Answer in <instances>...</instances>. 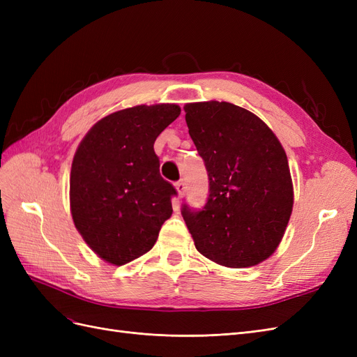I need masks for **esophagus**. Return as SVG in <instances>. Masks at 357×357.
I'll return each mask as SVG.
<instances>
[{
    "instance_id": "1",
    "label": "esophagus",
    "mask_w": 357,
    "mask_h": 357,
    "mask_svg": "<svg viewBox=\"0 0 357 357\" xmlns=\"http://www.w3.org/2000/svg\"><path fill=\"white\" fill-rule=\"evenodd\" d=\"M176 189H177V193H178V198H183V195H185V192H186L185 181H183V180L177 181L176 183Z\"/></svg>"
}]
</instances>
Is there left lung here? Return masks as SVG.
I'll use <instances>...</instances> for the list:
<instances>
[{"mask_svg":"<svg viewBox=\"0 0 357 357\" xmlns=\"http://www.w3.org/2000/svg\"><path fill=\"white\" fill-rule=\"evenodd\" d=\"M189 135L208 172L199 211L183 205L197 250L228 268L271 256L294 208V185L282 143L256 114L231 102L185 105Z\"/></svg>","mask_w":357,"mask_h":357,"instance_id":"8db88e82","label":"left lung"}]
</instances>
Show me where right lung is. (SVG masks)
Here are the masks:
<instances>
[{
    "label": "right lung",
    "mask_w": 357,
    "mask_h": 357,
    "mask_svg": "<svg viewBox=\"0 0 357 357\" xmlns=\"http://www.w3.org/2000/svg\"><path fill=\"white\" fill-rule=\"evenodd\" d=\"M177 104L135 105L96 122L71 165L73 222L105 262L125 265L143 256L172 214L176 189L159 174L158 135L180 114Z\"/></svg>",
    "instance_id": "add662e5"
}]
</instances>
